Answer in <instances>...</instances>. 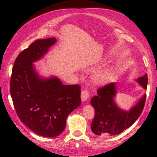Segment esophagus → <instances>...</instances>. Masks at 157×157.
<instances>
[{"instance_id":"34e87169","label":"esophagus","mask_w":157,"mask_h":157,"mask_svg":"<svg viewBox=\"0 0 157 157\" xmlns=\"http://www.w3.org/2000/svg\"><path fill=\"white\" fill-rule=\"evenodd\" d=\"M89 97V93L87 90H84L81 92V99L82 101H86Z\"/></svg>"}]
</instances>
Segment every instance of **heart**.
<instances>
[{"label": "heart", "mask_w": 157, "mask_h": 157, "mask_svg": "<svg viewBox=\"0 0 157 157\" xmlns=\"http://www.w3.org/2000/svg\"><path fill=\"white\" fill-rule=\"evenodd\" d=\"M113 75V71L110 67L99 69L92 75L93 81L98 84H106L111 80Z\"/></svg>", "instance_id": "b5f03b06"}]
</instances>
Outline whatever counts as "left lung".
<instances>
[{"instance_id": "obj_1", "label": "left lung", "mask_w": 157, "mask_h": 157, "mask_svg": "<svg viewBox=\"0 0 157 157\" xmlns=\"http://www.w3.org/2000/svg\"><path fill=\"white\" fill-rule=\"evenodd\" d=\"M145 90L147 89L148 77L146 73L136 80ZM115 83H109L97 90L90 103L95 110L91 124V130L98 136H116L131 126L139 118L144 110L146 94L129 111L118 107L114 100L116 95Z\"/></svg>"}]
</instances>
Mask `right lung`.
<instances>
[{
  "instance_id": "1",
  "label": "right lung",
  "mask_w": 157,
  "mask_h": 157,
  "mask_svg": "<svg viewBox=\"0 0 157 157\" xmlns=\"http://www.w3.org/2000/svg\"><path fill=\"white\" fill-rule=\"evenodd\" d=\"M56 39H39L14 61L10 94L21 121L36 134L54 137L64 130L69 114L81 104L80 86L63 85L57 77L42 78L33 63L42 58Z\"/></svg>"
}]
</instances>
